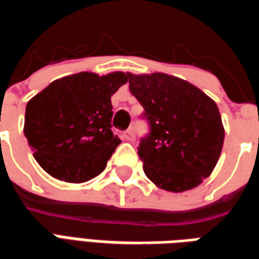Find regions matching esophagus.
Returning <instances> with one entry per match:
<instances>
[{
  "instance_id": "esophagus-1",
  "label": "esophagus",
  "mask_w": 259,
  "mask_h": 259,
  "mask_svg": "<svg viewBox=\"0 0 259 259\" xmlns=\"http://www.w3.org/2000/svg\"><path fill=\"white\" fill-rule=\"evenodd\" d=\"M123 137L126 139L127 141H135L136 136H135V130L133 129H127L126 132L123 133Z\"/></svg>"
}]
</instances>
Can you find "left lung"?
<instances>
[{
    "instance_id": "left-lung-1",
    "label": "left lung",
    "mask_w": 259,
    "mask_h": 259,
    "mask_svg": "<svg viewBox=\"0 0 259 259\" xmlns=\"http://www.w3.org/2000/svg\"><path fill=\"white\" fill-rule=\"evenodd\" d=\"M130 93L144 108L151 132L139 147L147 178L172 193L191 190L212 174L225 129L215 101L166 73H127Z\"/></svg>"
}]
</instances>
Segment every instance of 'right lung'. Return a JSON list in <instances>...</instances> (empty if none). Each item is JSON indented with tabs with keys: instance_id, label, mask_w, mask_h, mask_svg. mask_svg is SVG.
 <instances>
[{
	"instance_id": "1",
	"label": "right lung",
	"mask_w": 259,
	"mask_h": 259,
	"mask_svg": "<svg viewBox=\"0 0 259 259\" xmlns=\"http://www.w3.org/2000/svg\"><path fill=\"white\" fill-rule=\"evenodd\" d=\"M127 80L123 72H80L54 80L27 102L23 132L48 175L84 183L105 169L120 144L111 124V97Z\"/></svg>"
}]
</instances>
